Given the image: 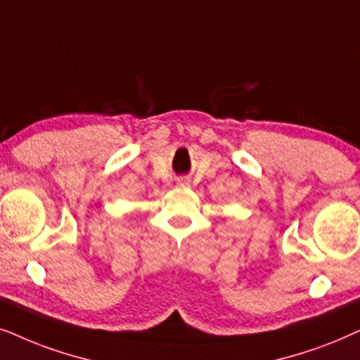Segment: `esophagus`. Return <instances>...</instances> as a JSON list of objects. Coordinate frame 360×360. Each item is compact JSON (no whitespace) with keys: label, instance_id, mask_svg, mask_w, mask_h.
Segmentation results:
<instances>
[{"label":"esophagus","instance_id":"34e87169","mask_svg":"<svg viewBox=\"0 0 360 360\" xmlns=\"http://www.w3.org/2000/svg\"><path fill=\"white\" fill-rule=\"evenodd\" d=\"M177 186H181V188H184V186H189V179H186V177H181V179H177Z\"/></svg>","mask_w":360,"mask_h":360}]
</instances>
